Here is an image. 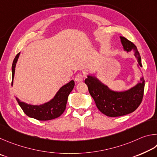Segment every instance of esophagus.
I'll return each instance as SVG.
<instances>
[{"instance_id":"obj_1","label":"esophagus","mask_w":157,"mask_h":157,"mask_svg":"<svg viewBox=\"0 0 157 157\" xmlns=\"http://www.w3.org/2000/svg\"><path fill=\"white\" fill-rule=\"evenodd\" d=\"M83 78H84L83 74L81 73H79L78 74H76V76H75V81L76 82H81L83 80Z\"/></svg>"}]
</instances>
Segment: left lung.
<instances>
[{"label": "left lung", "instance_id": "1", "mask_svg": "<svg viewBox=\"0 0 157 157\" xmlns=\"http://www.w3.org/2000/svg\"><path fill=\"white\" fill-rule=\"evenodd\" d=\"M125 50L134 51L139 66L142 67L141 59L136 45L125 37L121 36ZM85 83L88 87L90 95L94 98L98 110L106 116L117 117L132 113L138 108L141 103L144 94L145 81L141 78L140 83L125 92H114L91 76H87Z\"/></svg>", "mask_w": 157, "mask_h": 157}]
</instances>
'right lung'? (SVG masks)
Segmentation results:
<instances>
[{"label":"right lung","instance_id":"1","mask_svg":"<svg viewBox=\"0 0 157 157\" xmlns=\"http://www.w3.org/2000/svg\"><path fill=\"white\" fill-rule=\"evenodd\" d=\"M19 54L16 55L12 63V82L14 76L15 67L17 62ZM74 86V81H71L60 88L55 95L54 98L50 101L40 105H32L26 103L22 102L16 98L19 105L23 109L27 116L34 118L38 121H48L60 117L64 112L68 96L70 94Z\"/></svg>","mask_w":157,"mask_h":157}]
</instances>
